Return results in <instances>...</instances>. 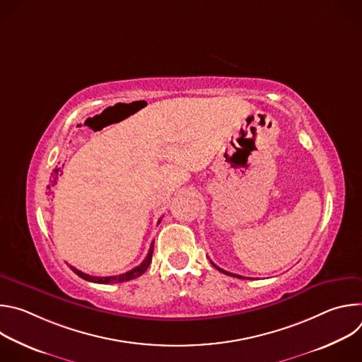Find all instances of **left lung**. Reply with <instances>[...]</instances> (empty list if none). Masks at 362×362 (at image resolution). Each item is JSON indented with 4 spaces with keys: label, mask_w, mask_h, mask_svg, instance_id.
Instances as JSON below:
<instances>
[{
    "label": "left lung",
    "mask_w": 362,
    "mask_h": 362,
    "mask_svg": "<svg viewBox=\"0 0 362 362\" xmlns=\"http://www.w3.org/2000/svg\"><path fill=\"white\" fill-rule=\"evenodd\" d=\"M211 264H212V265H214V267H215L218 271H221V272H222V274H225V275H230V276H235V278H240V279H245V276H240V275H235V274H230V272H226V271L221 269V268H219V267H216V265H215L212 261H211Z\"/></svg>",
    "instance_id": "1"
}]
</instances>
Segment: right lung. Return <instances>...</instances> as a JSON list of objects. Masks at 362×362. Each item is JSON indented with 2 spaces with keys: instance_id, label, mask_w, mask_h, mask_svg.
Listing matches in <instances>:
<instances>
[{
  "instance_id": "1",
  "label": "right lung",
  "mask_w": 362,
  "mask_h": 362,
  "mask_svg": "<svg viewBox=\"0 0 362 362\" xmlns=\"http://www.w3.org/2000/svg\"><path fill=\"white\" fill-rule=\"evenodd\" d=\"M48 189H49V186H48ZM159 222H160V221H159ZM153 245H154V242H151L147 256L144 257V261H143L139 267H136V268H133L132 271H129V272H126V274H122V275H116V276H91V275H87V274H84V272L76 269L74 267H70V268H71V271H73L76 275H78L80 278H83V279H86V281H88V282H94V284H120V282L132 281V279L139 278L140 275H143V274L147 271V268H148V265H150V262H151Z\"/></svg>"
}]
</instances>
